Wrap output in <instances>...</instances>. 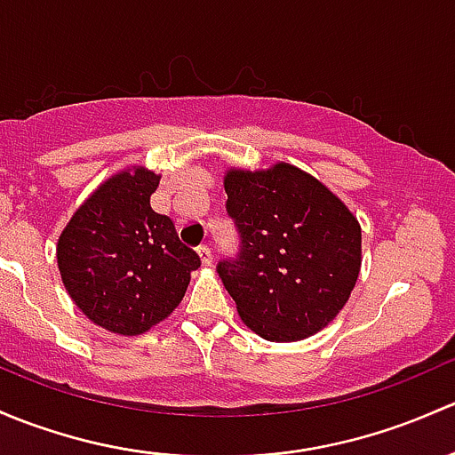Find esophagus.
<instances>
[{"label": "esophagus", "mask_w": 455, "mask_h": 455, "mask_svg": "<svg viewBox=\"0 0 455 455\" xmlns=\"http://www.w3.org/2000/svg\"><path fill=\"white\" fill-rule=\"evenodd\" d=\"M196 254H199V259L204 265H212V250H210L208 245H199L196 247Z\"/></svg>", "instance_id": "34e87169"}]
</instances>
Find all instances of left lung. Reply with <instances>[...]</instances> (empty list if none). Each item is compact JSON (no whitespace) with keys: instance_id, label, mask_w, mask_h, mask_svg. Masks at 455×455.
I'll list each match as a JSON object with an SVG mask.
<instances>
[{"instance_id":"obj_1","label":"left lung","mask_w":455,"mask_h":455,"mask_svg":"<svg viewBox=\"0 0 455 455\" xmlns=\"http://www.w3.org/2000/svg\"><path fill=\"white\" fill-rule=\"evenodd\" d=\"M226 193L238 251L219 260L217 274L241 320L269 341H298L324 329L357 283V219L291 164L229 171Z\"/></svg>"}]
</instances>
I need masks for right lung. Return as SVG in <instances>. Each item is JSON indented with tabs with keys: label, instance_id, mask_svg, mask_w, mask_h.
Segmentation results:
<instances>
[{
	"label": "right lung",
	"instance_id": "obj_1",
	"mask_svg": "<svg viewBox=\"0 0 455 455\" xmlns=\"http://www.w3.org/2000/svg\"><path fill=\"white\" fill-rule=\"evenodd\" d=\"M157 186L144 168L111 177L76 210L56 247L76 307L120 335H140L171 315L201 265L172 219L151 208Z\"/></svg>",
	"mask_w": 455,
	"mask_h": 455
}]
</instances>
